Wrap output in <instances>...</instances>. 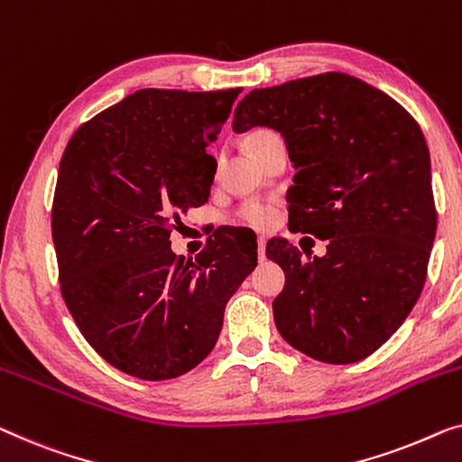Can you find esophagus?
<instances>
[{
	"instance_id": "1",
	"label": "esophagus",
	"mask_w": 462,
	"mask_h": 462,
	"mask_svg": "<svg viewBox=\"0 0 462 462\" xmlns=\"http://www.w3.org/2000/svg\"><path fill=\"white\" fill-rule=\"evenodd\" d=\"M264 250H266V239H264V237H258V258H260V260L266 258Z\"/></svg>"
}]
</instances>
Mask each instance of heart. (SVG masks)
Segmentation results:
<instances>
[{"label":"heart","mask_w":462,"mask_h":462,"mask_svg":"<svg viewBox=\"0 0 462 462\" xmlns=\"http://www.w3.org/2000/svg\"><path fill=\"white\" fill-rule=\"evenodd\" d=\"M273 135H275V133L266 129L254 131L245 142L247 150L256 152L260 145H263L266 139H271ZM273 218H275V208H273V204L263 202V199H247V202L239 206L237 210L239 223L245 226H254V229H264V226H269L273 223Z\"/></svg>","instance_id":"obj_1"}]
</instances>
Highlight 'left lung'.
<instances>
[{
	"label": "left lung",
	"mask_w": 462,
	"mask_h": 462,
	"mask_svg": "<svg viewBox=\"0 0 462 462\" xmlns=\"http://www.w3.org/2000/svg\"><path fill=\"white\" fill-rule=\"evenodd\" d=\"M252 126L285 139L291 231L327 239L310 260L287 239L266 244L285 271L273 302L281 337L320 363H358L396 333L425 283L438 215L423 133L396 99L344 72L250 91L233 131Z\"/></svg>",
	"instance_id": "8db88e82"
}]
</instances>
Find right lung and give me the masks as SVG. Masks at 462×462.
<instances>
[{
    "label": "right lung",
    "instance_id": "obj_1",
    "mask_svg": "<svg viewBox=\"0 0 462 462\" xmlns=\"http://www.w3.org/2000/svg\"><path fill=\"white\" fill-rule=\"evenodd\" d=\"M242 89H139L79 126L51 206L60 291L83 337L126 375L164 381L208 356L256 244L223 231L196 256L171 250L187 208L210 196L206 148Z\"/></svg>",
    "mask_w": 462,
    "mask_h": 462
}]
</instances>
